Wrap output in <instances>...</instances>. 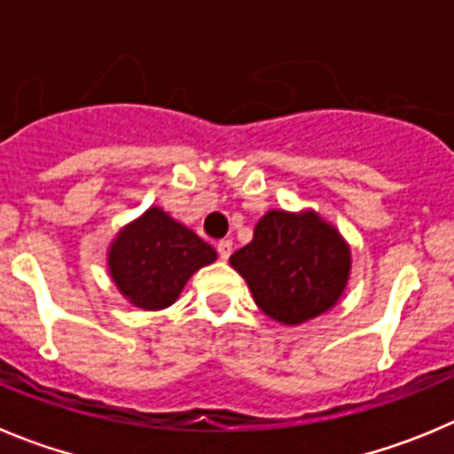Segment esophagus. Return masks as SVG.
I'll use <instances>...</instances> for the list:
<instances>
[{"mask_svg":"<svg viewBox=\"0 0 454 454\" xmlns=\"http://www.w3.org/2000/svg\"><path fill=\"white\" fill-rule=\"evenodd\" d=\"M218 254L223 262H227L231 256V240H220L218 243Z\"/></svg>","mask_w":454,"mask_h":454,"instance_id":"obj_1","label":"esophagus"}]
</instances>
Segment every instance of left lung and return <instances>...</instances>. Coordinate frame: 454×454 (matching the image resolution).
I'll use <instances>...</instances> for the list:
<instances>
[{
    "label": "left lung",
    "mask_w": 454,
    "mask_h": 454,
    "mask_svg": "<svg viewBox=\"0 0 454 454\" xmlns=\"http://www.w3.org/2000/svg\"><path fill=\"white\" fill-rule=\"evenodd\" d=\"M230 263L247 282L256 307L282 325L330 311L350 279V246L316 211H268Z\"/></svg>",
    "instance_id": "obj_1"
}]
</instances>
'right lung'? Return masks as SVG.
I'll return each instance as SVG.
<instances>
[{"mask_svg": "<svg viewBox=\"0 0 454 454\" xmlns=\"http://www.w3.org/2000/svg\"><path fill=\"white\" fill-rule=\"evenodd\" d=\"M106 259L124 300L145 311H159L179 298L192 272L214 263L218 254L161 207H150L118 231Z\"/></svg>", "mask_w": 454, "mask_h": 454, "instance_id": "1", "label": "right lung"}]
</instances>
